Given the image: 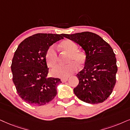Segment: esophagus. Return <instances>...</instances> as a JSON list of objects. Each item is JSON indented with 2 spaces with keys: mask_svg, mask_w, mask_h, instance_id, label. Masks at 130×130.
Returning <instances> with one entry per match:
<instances>
[{
  "mask_svg": "<svg viewBox=\"0 0 130 130\" xmlns=\"http://www.w3.org/2000/svg\"><path fill=\"white\" fill-rule=\"evenodd\" d=\"M61 81L63 82V83H65V82H66L68 81V78H62L61 79Z\"/></svg>",
  "mask_w": 130,
  "mask_h": 130,
  "instance_id": "obj_1",
  "label": "esophagus"
}]
</instances>
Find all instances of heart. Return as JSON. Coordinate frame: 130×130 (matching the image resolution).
I'll return each mask as SVG.
<instances>
[{"label":"heart","instance_id":"1","mask_svg":"<svg viewBox=\"0 0 130 130\" xmlns=\"http://www.w3.org/2000/svg\"><path fill=\"white\" fill-rule=\"evenodd\" d=\"M61 47L63 50L70 53L67 65H57L52 69V74L55 77H68L77 71V64L82 65L85 61L83 54L77 52L78 46L73 41L66 40L62 42ZM45 59L49 67H53L57 61V53L55 45H52L48 48L45 54Z\"/></svg>","mask_w":130,"mask_h":130}]
</instances>
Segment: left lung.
I'll return each instance as SVG.
<instances>
[{
	"mask_svg": "<svg viewBox=\"0 0 130 130\" xmlns=\"http://www.w3.org/2000/svg\"><path fill=\"white\" fill-rule=\"evenodd\" d=\"M62 35L81 46L86 54L84 68L76 75L79 83L74 89L75 95L89 104L103 103L110 95L116 84L118 68L112 48L92 32Z\"/></svg>",
	"mask_w": 130,
	"mask_h": 130,
	"instance_id": "1",
	"label": "left lung"
}]
</instances>
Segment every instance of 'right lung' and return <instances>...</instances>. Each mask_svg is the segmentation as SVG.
<instances>
[{
  "mask_svg": "<svg viewBox=\"0 0 130 130\" xmlns=\"http://www.w3.org/2000/svg\"><path fill=\"white\" fill-rule=\"evenodd\" d=\"M63 39L62 34H37L23 41L15 52L11 64L12 81L18 94L26 103L42 106L57 94L60 78L48 77L45 54L51 45Z\"/></svg>",
  "mask_w": 130,
  "mask_h": 130,
  "instance_id": "obj_1",
  "label": "right lung"
}]
</instances>
